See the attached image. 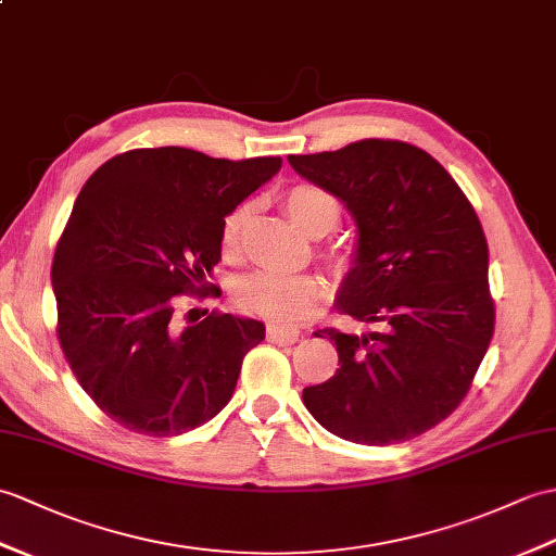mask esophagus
Listing matches in <instances>:
<instances>
[{
	"label": "esophagus",
	"mask_w": 556,
	"mask_h": 556,
	"mask_svg": "<svg viewBox=\"0 0 556 556\" xmlns=\"http://www.w3.org/2000/svg\"><path fill=\"white\" fill-rule=\"evenodd\" d=\"M267 339L273 343H295L301 339V329L287 325H267Z\"/></svg>",
	"instance_id": "esophagus-1"
}]
</instances>
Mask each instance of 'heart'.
Returning a JSON list of instances; mask_svg holds the SVG:
<instances>
[{"label":"heart","mask_w":556,"mask_h":556,"mask_svg":"<svg viewBox=\"0 0 556 556\" xmlns=\"http://www.w3.org/2000/svg\"><path fill=\"white\" fill-rule=\"evenodd\" d=\"M283 205L291 217L307 235L321 237L337 227L341 217V203L325 187L313 182H295L283 189ZM251 215L249 203H239L223 219V249L237 253L241 249L243 229ZM331 261L343 263L345 253L339 249H327ZM327 287L317 275H287L273 269H257L235 283V301L247 313L261 315L277 321H301L313 315V309L325 301Z\"/></svg>","instance_id":"heart-1"}]
</instances>
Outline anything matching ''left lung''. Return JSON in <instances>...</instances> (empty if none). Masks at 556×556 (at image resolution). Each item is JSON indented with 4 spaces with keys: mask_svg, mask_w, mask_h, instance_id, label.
Returning a JSON list of instances; mask_svg holds the SVG:
<instances>
[{
    "mask_svg": "<svg viewBox=\"0 0 556 556\" xmlns=\"http://www.w3.org/2000/svg\"><path fill=\"white\" fill-rule=\"evenodd\" d=\"M293 170L339 197L357 223L355 267L339 313L379 329H319L339 369L303 403L343 441H409L467 397L495 331L481 219L445 167L397 139L289 156Z\"/></svg>",
    "mask_w": 556,
    "mask_h": 556,
    "instance_id": "left-lung-1",
    "label": "left lung"
}]
</instances>
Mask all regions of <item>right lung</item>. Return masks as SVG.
<instances>
[{
    "label": "right lung",
    "mask_w": 556,
    "mask_h": 556,
    "mask_svg": "<svg viewBox=\"0 0 556 556\" xmlns=\"http://www.w3.org/2000/svg\"><path fill=\"white\" fill-rule=\"evenodd\" d=\"M279 167V156L132 149L77 193L51 265L56 337L77 383L123 429L179 435L229 403L265 327L203 309L179 329L177 301L219 293L205 277L223 257V219Z\"/></svg>",
    "instance_id": "obj_1"
}]
</instances>
